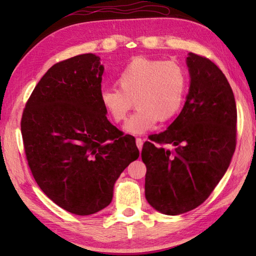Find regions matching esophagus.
<instances>
[{"mask_svg":"<svg viewBox=\"0 0 256 256\" xmlns=\"http://www.w3.org/2000/svg\"><path fill=\"white\" fill-rule=\"evenodd\" d=\"M136 144L138 149L141 150L142 146H144V140H142L141 138H136Z\"/></svg>","mask_w":256,"mask_h":256,"instance_id":"1","label":"esophagus"}]
</instances>
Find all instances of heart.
Instances as JSON below:
<instances>
[{"label": "heart", "instance_id": "b5f03b06", "mask_svg": "<svg viewBox=\"0 0 256 256\" xmlns=\"http://www.w3.org/2000/svg\"><path fill=\"white\" fill-rule=\"evenodd\" d=\"M120 88H105L100 104L115 123L126 118L136 102V112L128 120L124 131L144 134L160 122L174 120L183 108L188 76L183 68L172 60L134 58L118 76Z\"/></svg>", "mask_w": 256, "mask_h": 256}]
</instances>
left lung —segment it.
<instances>
[{
  "label": "left lung",
  "instance_id": "obj_1",
  "mask_svg": "<svg viewBox=\"0 0 256 256\" xmlns=\"http://www.w3.org/2000/svg\"><path fill=\"white\" fill-rule=\"evenodd\" d=\"M190 84L180 114L144 142L146 198L164 214L196 209L227 172L236 148L237 110L222 70L204 56L186 58ZM162 144H170L167 150Z\"/></svg>",
  "mask_w": 256,
  "mask_h": 256
}]
</instances>
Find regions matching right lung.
<instances>
[{"mask_svg":"<svg viewBox=\"0 0 256 256\" xmlns=\"http://www.w3.org/2000/svg\"><path fill=\"white\" fill-rule=\"evenodd\" d=\"M104 66L94 54L54 64L30 94L21 118L26 157L52 201L78 216L112 202L120 172L138 157L100 104Z\"/></svg>","mask_w":256,"mask_h":256,"instance_id":"add662e5","label":"right lung"}]
</instances>
